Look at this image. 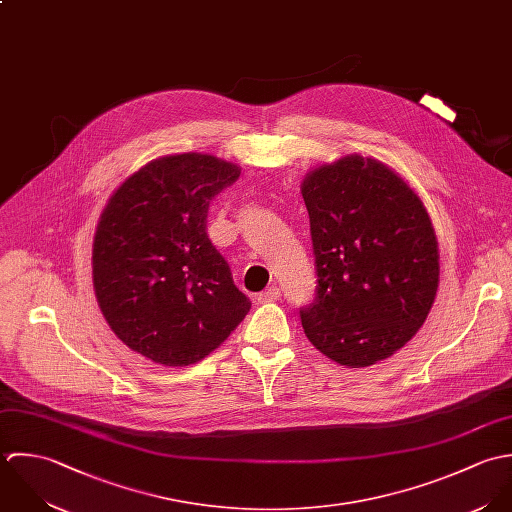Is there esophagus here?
Here are the masks:
<instances>
[{
    "mask_svg": "<svg viewBox=\"0 0 512 512\" xmlns=\"http://www.w3.org/2000/svg\"><path fill=\"white\" fill-rule=\"evenodd\" d=\"M281 299V291L277 289V287H269V289H265L259 297H257V301L263 305V303H275V301H279Z\"/></svg>",
    "mask_w": 512,
    "mask_h": 512,
    "instance_id": "esophagus-1",
    "label": "esophagus"
}]
</instances>
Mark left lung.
Masks as SVG:
<instances>
[{"label":"left lung","mask_w":512,"mask_h":512,"mask_svg":"<svg viewBox=\"0 0 512 512\" xmlns=\"http://www.w3.org/2000/svg\"><path fill=\"white\" fill-rule=\"evenodd\" d=\"M301 194L316 267L314 301L301 308L308 340L348 368L390 358L425 322L439 287L425 205L392 168L358 154L308 172Z\"/></svg>","instance_id":"8db88e82"}]
</instances>
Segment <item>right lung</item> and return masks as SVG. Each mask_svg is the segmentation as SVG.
Wrapping results in <instances>:
<instances>
[{"label":"right lung","mask_w":512,"mask_h":512,"mask_svg":"<svg viewBox=\"0 0 512 512\" xmlns=\"http://www.w3.org/2000/svg\"><path fill=\"white\" fill-rule=\"evenodd\" d=\"M241 168L209 154L148 162L110 196L93 241V285L112 332L162 366H190L251 301L207 235L209 202Z\"/></svg>","instance_id":"add662e5"}]
</instances>
